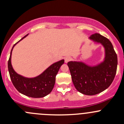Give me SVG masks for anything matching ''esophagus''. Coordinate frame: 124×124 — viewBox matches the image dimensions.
I'll use <instances>...</instances> for the list:
<instances>
[{"label":"esophagus","instance_id":"esophagus-1","mask_svg":"<svg viewBox=\"0 0 124 124\" xmlns=\"http://www.w3.org/2000/svg\"><path fill=\"white\" fill-rule=\"evenodd\" d=\"M71 60V57H69V56H67V57H65V63H67L69 61H70Z\"/></svg>","mask_w":124,"mask_h":124}]
</instances>
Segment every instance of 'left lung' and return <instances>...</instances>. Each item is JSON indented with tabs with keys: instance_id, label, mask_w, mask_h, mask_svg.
<instances>
[{
	"instance_id": "left-lung-1",
	"label": "left lung",
	"mask_w": 124,
	"mask_h": 124,
	"mask_svg": "<svg viewBox=\"0 0 124 124\" xmlns=\"http://www.w3.org/2000/svg\"><path fill=\"white\" fill-rule=\"evenodd\" d=\"M89 39L102 46L104 59L94 65L82 61H70L67 65L76 89L83 94L93 95L106 90L112 84L117 70V57L113 45L106 37L94 33Z\"/></svg>"
}]
</instances>
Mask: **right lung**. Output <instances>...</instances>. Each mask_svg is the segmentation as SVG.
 Masks as SVG:
<instances>
[{
    "label": "right lung",
    "instance_id": "right-lung-1",
    "mask_svg": "<svg viewBox=\"0 0 124 124\" xmlns=\"http://www.w3.org/2000/svg\"><path fill=\"white\" fill-rule=\"evenodd\" d=\"M27 35L28 34L23 37L12 47L8 63L9 73L12 84L20 93L32 98H42L49 94L53 90L56 76L64 63V59L53 63L41 74L35 77L29 78L18 74L15 71L11 64L12 52L15 46Z\"/></svg>",
    "mask_w": 124,
    "mask_h": 124
}]
</instances>
